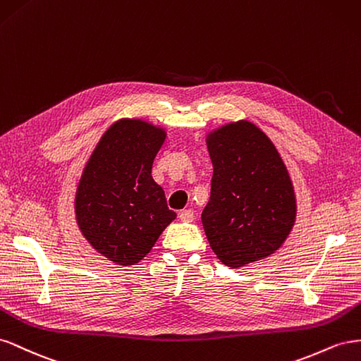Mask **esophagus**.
<instances>
[{
    "mask_svg": "<svg viewBox=\"0 0 361 361\" xmlns=\"http://www.w3.org/2000/svg\"><path fill=\"white\" fill-rule=\"evenodd\" d=\"M180 219L183 221V222H192L193 219H195V213H193V210H183L181 213H180Z\"/></svg>",
    "mask_w": 361,
    "mask_h": 361,
    "instance_id": "esophagus-1",
    "label": "esophagus"
}]
</instances>
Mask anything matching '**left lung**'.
I'll return each mask as SVG.
<instances>
[{"mask_svg": "<svg viewBox=\"0 0 361 361\" xmlns=\"http://www.w3.org/2000/svg\"><path fill=\"white\" fill-rule=\"evenodd\" d=\"M213 163L204 231L218 259L240 267L275 252L289 235L296 201L271 139L248 121L231 122L207 137Z\"/></svg>", "mask_w": 361, "mask_h": 361, "instance_id": "8db88e82", "label": "left lung"}]
</instances>
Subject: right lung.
Segmentation results:
<instances>
[{"label": "right lung", "mask_w": 361, "mask_h": 361, "mask_svg": "<svg viewBox=\"0 0 361 361\" xmlns=\"http://www.w3.org/2000/svg\"><path fill=\"white\" fill-rule=\"evenodd\" d=\"M166 133L140 119H121L104 133L86 164L75 195L81 233L113 263L145 257L175 219L152 161Z\"/></svg>", "instance_id": "obj_1"}]
</instances>
